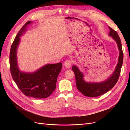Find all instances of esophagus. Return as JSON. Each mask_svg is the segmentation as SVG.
I'll use <instances>...</instances> for the list:
<instances>
[{"instance_id":"1","label":"esophagus","mask_w":130,"mask_h":130,"mask_svg":"<svg viewBox=\"0 0 130 130\" xmlns=\"http://www.w3.org/2000/svg\"><path fill=\"white\" fill-rule=\"evenodd\" d=\"M71 65H72V62L69 60L66 61L64 63V66H65V67L66 68H68V69L71 67Z\"/></svg>"}]
</instances>
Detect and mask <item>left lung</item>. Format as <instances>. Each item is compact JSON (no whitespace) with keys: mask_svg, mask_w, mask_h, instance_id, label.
<instances>
[{"mask_svg":"<svg viewBox=\"0 0 130 130\" xmlns=\"http://www.w3.org/2000/svg\"><path fill=\"white\" fill-rule=\"evenodd\" d=\"M109 36H111L115 40L118 45L119 51V56L118 61L116 66L115 71L107 80L99 82H86L84 80V75L77 67L74 65L72 67V70L75 74L76 80V85L77 89L84 95L88 97H96L103 95L105 93L108 92L115 86L120 74L121 68L123 62V52L122 50V45L120 38L118 34L116 31L109 27Z\"/></svg>","mask_w":130,"mask_h":130,"instance_id":"8db88e82","label":"left lung"}]
</instances>
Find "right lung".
Listing matches in <instances>:
<instances>
[{
    "instance_id": "obj_1",
    "label": "right lung",
    "mask_w": 130,
    "mask_h": 130,
    "mask_svg": "<svg viewBox=\"0 0 130 130\" xmlns=\"http://www.w3.org/2000/svg\"><path fill=\"white\" fill-rule=\"evenodd\" d=\"M28 21L23 26L15 36L11 45L10 53V71L13 80L21 92L27 96L36 99H43L49 96L56 88L57 78L62 69L61 62L47 64L32 73L22 72L19 70L17 52L21 37L27 30Z\"/></svg>"
}]
</instances>
